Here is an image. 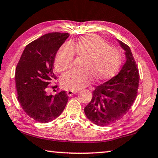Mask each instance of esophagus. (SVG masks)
I'll list each match as a JSON object with an SVG mask.
<instances>
[{"label": "esophagus", "instance_id": "esophagus-1", "mask_svg": "<svg viewBox=\"0 0 158 158\" xmlns=\"http://www.w3.org/2000/svg\"><path fill=\"white\" fill-rule=\"evenodd\" d=\"M67 95L69 97H72V96H73V95L74 94H77V91H72V90H69V91H67Z\"/></svg>", "mask_w": 158, "mask_h": 158}]
</instances>
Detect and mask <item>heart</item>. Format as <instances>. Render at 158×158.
Instances as JSON below:
<instances>
[{"instance_id":"b5f03b06","label":"heart","mask_w":158,"mask_h":158,"mask_svg":"<svg viewBox=\"0 0 158 158\" xmlns=\"http://www.w3.org/2000/svg\"><path fill=\"white\" fill-rule=\"evenodd\" d=\"M75 54L84 58L81 71H70L62 77L66 89L78 91L90 84L92 78L101 82L112 78L118 72L122 59L119 52L95 35L79 37L74 44H64L56 54L55 69L62 73L72 65Z\"/></svg>"}]
</instances>
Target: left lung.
Returning a JSON list of instances; mask_svg holds the SVG:
<instances>
[{
	"mask_svg": "<svg viewBox=\"0 0 158 158\" xmlns=\"http://www.w3.org/2000/svg\"><path fill=\"white\" fill-rule=\"evenodd\" d=\"M125 51L126 61L117 76L95 87L92 100L84 108L86 116L98 126H108L123 118L136 99L139 74L129 46L119 41Z\"/></svg>",
	"mask_w": 158,
	"mask_h": 158,
	"instance_id": "left-lung-1",
	"label": "left lung"
}]
</instances>
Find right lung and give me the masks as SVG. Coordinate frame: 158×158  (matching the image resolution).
<instances>
[{
    "label": "right lung",
    "instance_id": "right-lung-1",
    "mask_svg": "<svg viewBox=\"0 0 158 158\" xmlns=\"http://www.w3.org/2000/svg\"><path fill=\"white\" fill-rule=\"evenodd\" d=\"M68 33L53 32L31 42L23 50L15 68V87L21 107L28 116L47 123L59 116L65 108L69 97L66 91L48 95V88L56 79L53 70L54 59Z\"/></svg>",
    "mask_w": 158,
    "mask_h": 158
}]
</instances>
